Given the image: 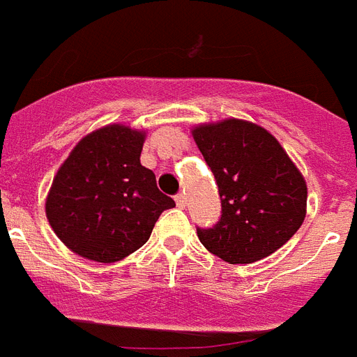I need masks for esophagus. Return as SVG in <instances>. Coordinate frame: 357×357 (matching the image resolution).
Wrapping results in <instances>:
<instances>
[{"label": "esophagus", "instance_id": "obj_1", "mask_svg": "<svg viewBox=\"0 0 357 357\" xmlns=\"http://www.w3.org/2000/svg\"><path fill=\"white\" fill-rule=\"evenodd\" d=\"M176 205H178L179 208L187 207V198H185V194H178V196H176Z\"/></svg>", "mask_w": 357, "mask_h": 357}]
</instances>
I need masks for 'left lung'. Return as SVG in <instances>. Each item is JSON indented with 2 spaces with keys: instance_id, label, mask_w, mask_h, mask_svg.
<instances>
[{
  "instance_id": "left-lung-1",
  "label": "left lung",
  "mask_w": 357,
  "mask_h": 357,
  "mask_svg": "<svg viewBox=\"0 0 357 357\" xmlns=\"http://www.w3.org/2000/svg\"><path fill=\"white\" fill-rule=\"evenodd\" d=\"M192 137L222 199L218 224L198 229L205 249L229 264H251L282 248L303 225L308 188L279 141L242 119L198 124Z\"/></svg>"
}]
</instances>
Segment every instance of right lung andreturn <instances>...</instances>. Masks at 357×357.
I'll return each mask as SVG.
<instances>
[{"label": "right lung", "instance_id": "add662e5", "mask_svg": "<svg viewBox=\"0 0 357 357\" xmlns=\"http://www.w3.org/2000/svg\"><path fill=\"white\" fill-rule=\"evenodd\" d=\"M146 133L108 124L88 133L60 165L45 199L56 236L73 253L112 264L150 238L163 211L176 207L141 165Z\"/></svg>", "mask_w": 357, "mask_h": 357}]
</instances>
